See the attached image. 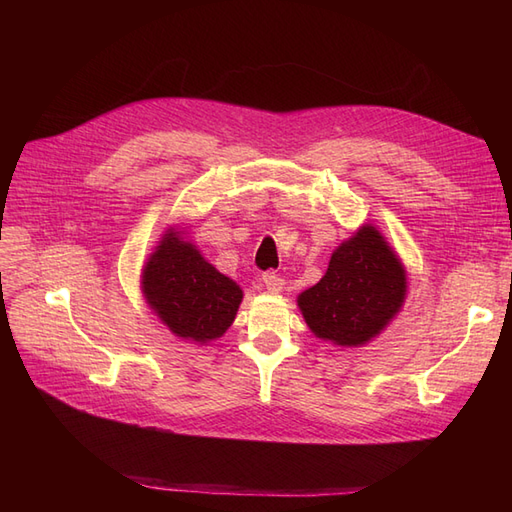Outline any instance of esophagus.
I'll return each mask as SVG.
<instances>
[{"label": "esophagus", "instance_id": "esophagus-1", "mask_svg": "<svg viewBox=\"0 0 512 512\" xmlns=\"http://www.w3.org/2000/svg\"><path fill=\"white\" fill-rule=\"evenodd\" d=\"M262 284H265L267 290L273 292V294L284 290V280H282L280 275H275V273H265V275H262Z\"/></svg>", "mask_w": 512, "mask_h": 512}]
</instances>
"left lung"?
<instances>
[{"label":"left lung","mask_w":512,"mask_h":512,"mask_svg":"<svg viewBox=\"0 0 512 512\" xmlns=\"http://www.w3.org/2000/svg\"><path fill=\"white\" fill-rule=\"evenodd\" d=\"M406 269L376 226L337 247L322 280L299 294L307 327L335 346L356 348L384 331L406 299Z\"/></svg>","instance_id":"left-lung-1"}]
</instances>
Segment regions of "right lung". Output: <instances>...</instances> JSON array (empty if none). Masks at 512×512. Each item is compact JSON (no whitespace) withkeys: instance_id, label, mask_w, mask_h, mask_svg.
I'll return each mask as SVG.
<instances>
[{"instance_id":"1","label":"right lung","mask_w":512,"mask_h":512,"mask_svg":"<svg viewBox=\"0 0 512 512\" xmlns=\"http://www.w3.org/2000/svg\"><path fill=\"white\" fill-rule=\"evenodd\" d=\"M141 288L170 331L198 344L222 337L243 299L237 282L215 269L175 228L164 232L145 262Z\"/></svg>"}]
</instances>
